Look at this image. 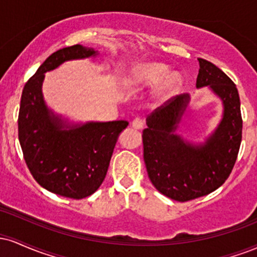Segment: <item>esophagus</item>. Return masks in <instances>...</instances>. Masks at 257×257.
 <instances>
[{"label": "esophagus", "instance_id": "1", "mask_svg": "<svg viewBox=\"0 0 257 257\" xmlns=\"http://www.w3.org/2000/svg\"><path fill=\"white\" fill-rule=\"evenodd\" d=\"M132 126L135 129H143L144 128V120L141 118H135L133 119Z\"/></svg>", "mask_w": 257, "mask_h": 257}]
</instances>
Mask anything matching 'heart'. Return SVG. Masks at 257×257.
<instances>
[{
  "instance_id": "obj_1",
  "label": "heart",
  "mask_w": 257,
  "mask_h": 257,
  "mask_svg": "<svg viewBox=\"0 0 257 257\" xmlns=\"http://www.w3.org/2000/svg\"><path fill=\"white\" fill-rule=\"evenodd\" d=\"M158 84L157 98L161 101H166L178 93L182 85V78L179 73H169L167 65L151 63L143 65L131 79L132 87L151 88Z\"/></svg>"
}]
</instances>
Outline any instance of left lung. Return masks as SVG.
<instances>
[{"mask_svg": "<svg viewBox=\"0 0 257 257\" xmlns=\"http://www.w3.org/2000/svg\"><path fill=\"white\" fill-rule=\"evenodd\" d=\"M196 87H208L222 102V118L204 143L193 144L176 134L190 94L168 100L146 118L144 161L156 188L178 202L214 192L231 174L241 141L240 100L232 79L210 61L198 59Z\"/></svg>", "mask_w": 257, "mask_h": 257, "instance_id": "8db88e82", "label": "left lung"}]
</instances>
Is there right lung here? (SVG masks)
<instances>
[{"instance_id":"add662e5","label":"right lung","mask_w":257,"mask_h":257,"mask_svg":"<svg viewBox=\"0 0 257 257\" xmlns=\"http://www.w3.org/2000/svg\"><path fill=\"white\" fill-rule=\"evenodd\" d=\"M98 54L94 48L81 44L53 53L26 82L20 100L18 132L26 166L43 188L67 198L82 199L98 190L119 134L129 123H73L64 118L44 101V73L65 61Z\"/></svg>"}]
</instances>
